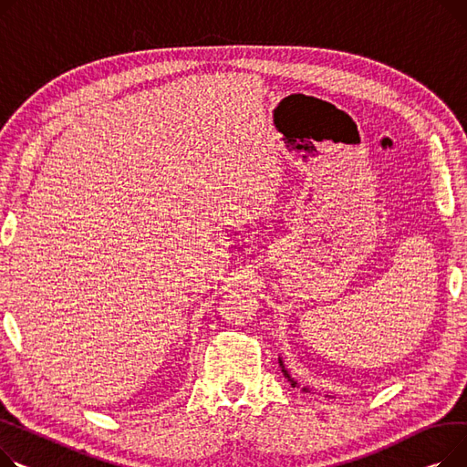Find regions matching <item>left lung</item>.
<instances>
[{
    "label": "left lung",
    "instance_id": "obj_1",
    "mask_svg": "<svg viewBox=\"0 0 467 467\" xmlns=\"http://www.w3.org/2000/svg\"><path fill=\"white\" fill-rule=\"evenodd\" d=\"M279 366H281V369H283V375H285V377L290 380V385H292V387H297V382H296V380L290 377V373L286 371V368H285V364H283V360H281V358H279ZM301 390H304V392H309L307 389H301Z\"/></svg>",
    "mask_w": 467,
    "mask_h": 467
}]
</instances>
